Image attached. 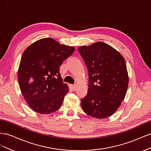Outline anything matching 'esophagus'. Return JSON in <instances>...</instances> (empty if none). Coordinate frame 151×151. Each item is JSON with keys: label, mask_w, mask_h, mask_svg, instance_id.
Segmentation results:
<instances>
[{"label": "esophagus", "mask_w": 151, "mask_h": 151, "mask_svg": "<svg viewBox=\"0 0 151 151\" xmlns=\"http://www.w3.org/2000/svg\"><path fill=\"white\" fill-rule=\"evenodd\" d=\"M71 87H72V90H74V91L76 90V89H77V85L76 84L71 85Z\"/></svg>", "instance_id": "obj_1"}]
</instances>
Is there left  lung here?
<instances>
[{"mask_svg": "<svg viewBox=\"0 0 151 151\" xmlns=\"http://www.w3.org/2000/svg\"><path fill=\"white\" fill-rule=\"evenodd\" d=\"M88 70L89 88L81 99L83 111L103 119L111 116L124 100L129 76L124 58L117 50L103 42L78 49Z\"/></svg>", "mask_w": 151, "mask_h": 151, "instance_id": "1", "label": "left lung"}]
</instances>
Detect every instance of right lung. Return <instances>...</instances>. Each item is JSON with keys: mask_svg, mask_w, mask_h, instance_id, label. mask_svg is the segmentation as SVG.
<instances>
[{"mask_svg": "<svg viewBox=\"0 0 151 151\" xmlns=\"http://www.w3.org/2000/svg\"><path fill=\"white\" fill-rule=\"evenodd\" d=\"M74 51L51 38L36 41L24 50L17 78L22 96L35 112L45 115L60 108L69 88L63 83L60 67Z\"/></svg>", "mask_w": 151, "mask_h": 151, "instance_id": "right-lung-1", "label": "right lung"}]
</instances>
